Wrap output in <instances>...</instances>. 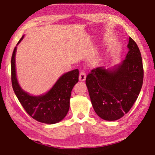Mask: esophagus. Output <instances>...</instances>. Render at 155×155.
I'll return each instance as SVG.
<instances>
[{"label": "esophagus", "mask_w": 155, "mask_h": 155, "mask_svg": "<svg viewBox=\"0 0 155 155\" xmlns=\"http://www.w3.org/2000/svg\"><path fill=\"white\" fill-rule=\"evenodd\" d=\"M86 78V74L85 71H81L79 74V80L81 81H85Z\"/></svg>", "instance_id": "esophagus-1"}]
</instances>
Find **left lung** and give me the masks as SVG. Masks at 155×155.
<instances>
[{
  "instance_id": "left-lung-1",
  "label": "left lung",
  "mask_w": 155,
  "mask_h": 155,
  "mask_svg": "<svg viewBox=\"0 0 155 155\" xmlns=\"http://www.w3.org/2000/svg\"><path fill=\"white\" fill-rule=\"evenodd\" d=\"M125 60L113 69L97 67L86 78L90 99L96 114L106 120L119 119L133 106L144 78L142 60L137 44L131 37Z\"/></svg>"
}]
</instances>
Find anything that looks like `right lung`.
<instances>
[{
	"mask_svg": "<svg viewBox=\"0 0 155 155\" xmlns=\"http://www.w3.org/2000/svg\"><path fill=\"white\" fill-rule=\"evenodd\" d=\"M24 36L18 43V45ZM11 57V83L19 102L30 117L38 122L54 124L62 120L68 113L73 87L78 81V69L66 72L59 78L49 91L43 95L32 96L22 89L18 82L15 72V52Z\"/></svg>",
	"mask_w": 155,
	"mask_h": 155,
	"instance_id": "obj_1",
	"label": "right lung"
}]
</instances>
